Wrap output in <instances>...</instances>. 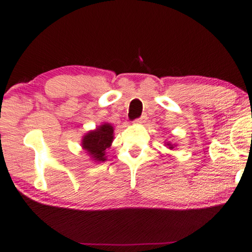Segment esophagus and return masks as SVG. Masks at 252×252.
<instances>
[{
    "label": "esophagus",
    "instance_id": "1",
    "mask_svg": "<svg viewBox=\"0 0 252 252\" xmlns=\"http://www.w3.org/2000/svg\"><path fill=\"white\" fill-rule=\"evenodd\" d=\"M147 119H148V116H147L146 113H143L142 116L136 119V120H135L134 122H135V123H139V125H142V123H144V122L147 121Z\"/></svg>",
    "mask_w": 252,
    "mask_h": 252
}]
</instances>
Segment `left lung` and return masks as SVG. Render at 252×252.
<instances>
[{
	"mask_svg": "<svg viewBox=\"0 0 252 252\" xmlns=\"http://www.w3.org/2000/svg\"><path fill=\"white\" fill-rule=\"evenodd\" d=\"M168 146H169V148H170V149H173V146H172V144H170V143H168Z\"/></svg>",
	"mask_w": 252,
	"mask_h": 252,
	"instance_id": "obj_1",
	"label": "left lung"
}]
</instances>
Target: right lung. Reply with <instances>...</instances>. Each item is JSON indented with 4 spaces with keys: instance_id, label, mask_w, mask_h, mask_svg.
<instances>
[{
    "instance_id": "1",
    "label": "right lung",
    "mask_w": 252,
    "mask_h": 252,
    "mask_svg": "<svg viewBox=\"0 0 252 252\" xmlns=\"http://www.w3.org/2000/svg\"><path fill=\"white\" fill-rule=\"evenodd\" d=\"M113 140V127L111 125H102L95 131L89 132L82 140V147L95 161L105 160V150Z\"/></svg>"
}]
</instances>
